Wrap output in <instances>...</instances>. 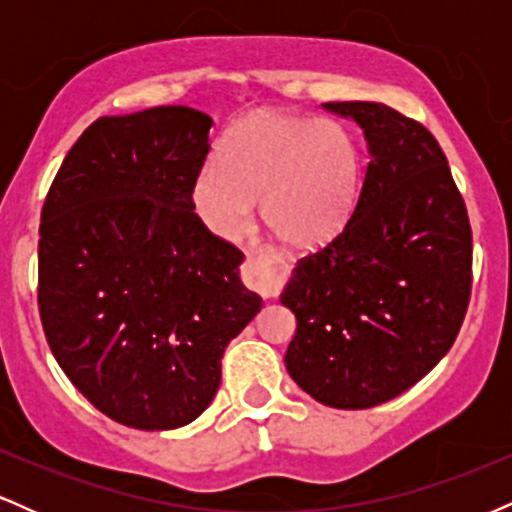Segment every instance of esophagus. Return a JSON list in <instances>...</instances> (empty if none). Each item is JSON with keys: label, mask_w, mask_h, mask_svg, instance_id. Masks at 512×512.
<instances>
[{"label": "esophagus", "mask_w": 512, "mask_h": 512, "mask_svg": "<svg viewBox=\"0 0 512 512\" xmlns=\"http://www.w3.org/2000/svg\"><path fill=\"white\" fill-rule=\"evenodd\" d=\"M243 279L250 289H255L262 298H274L281 291L286 279V267L262 252L250 250L243 267Z\"/></svg>", "instance_id": "34e87169"}]
</instances>
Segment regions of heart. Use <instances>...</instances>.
I'll list each match as a JSON object with an SVG mask.
<instances>
[{"label":"heart","mask_w":512,"mask_h":512,"mask_svg":"<svg viewBox=\"0 0 512 512\" xmlns=\"http://www.w3.org/2000/svg\"><path fill=\"white\" fill-rule=\"evenodd\" d=\"M361 154L339 122L257 113L223 139L219 161L199 170L192 202L219 238L250 228L255 202L276 240L293 250L327 245L354 214Z\"/></svg>","instance_id":"obj_1"}]
</instances>
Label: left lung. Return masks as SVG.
<instances>
[{"instance_id":"8db88e82","label":"left lung","mask_w":512,"mask_h":512,"mask_svg":"<svg viewBox=\"0 0 512 512\" xmlns=\"http://www.w3.org/2000/svg\"><path fill=\"white\" fill-rule=\"evenodd\" d=\"M356 122L368 168L337 238L293 267L284 363L334 409L395 399L450 351L472 291V228L448 158L424 125L383 103H322Z\"/></svg>"}]
</instances>
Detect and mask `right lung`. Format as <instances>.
I'll list each match as a JSON object with an SVG mask.
<instances>
[{"label": "right lung", "mask_w": 512, "mask_h": 512, "mask_svg": "<svg viewBox=\"0 0 512 512\" xmlns=\"http://www.w3.org/2000/svg\"><path fill=\"white\" fill-rule=\"evenodd\" d=\"M209 115L161 105L101 117L62 161L40 216L38 305L76 390L142 431L187 426L221 385L231 339L260 313L243 252L192 202Z\"/></svg>", "instance_id": "add662e5"}]
</instances>
